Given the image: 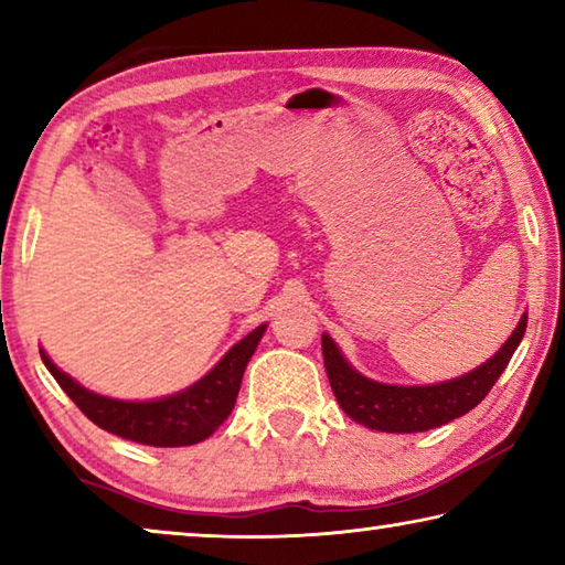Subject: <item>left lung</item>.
Instances as JSON below:
<instances>
[{"label":"left lung","mask_w":565,"mask_h":565,"mask_svg":"<svg viewBox=\"0 0 565 565\" xmlns=\"http://www.w3.org/2000/svg\"><path fill=\"white\" fill-rule=\"evenodd\" d=\"M525 323H529V313H523L519 327L491 359H486L468 374L441 381V384L401 386L363 376L347 361L329 333H321L323 366H327L331 391L343 414L356 424L386 434H418L444 426L481 404L509 366L513 351L519 349Z\"/></svg>","instance_id":"left-lung-1"}]
</instances>
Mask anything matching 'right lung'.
<instances>
[{
  "label": "right lung",
  "mask_w": 565,
  "mask_h": 565,
  "mask_svg": "<svg viewBox=\"0 0 565 565\" xmlns=\"http://www.w3.org/2000/svg\"><path fill=\"white\" fill-rule=\"evenodd\" d=\"M264 331L266 323L248 331L196 384L181 388L177 394L151 401H124L94 394V391L84 388L76 379L64 374L46 356L44 349H40V353L44 366L50 369L56 384L64 388V394L104 431L145 446L177 448L204 441L232 414L238 388H242L246 363L254 356L256 347H259Z\"/></svg>",
  "instance_id": "obj_1"
}]
</instances>
